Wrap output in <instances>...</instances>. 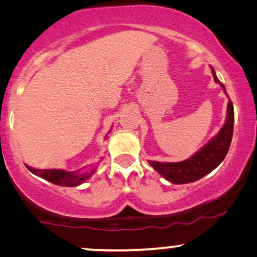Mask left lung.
I'll return each instance as SVG.
<instances>
[{"label": "left lung", "instance_id": "left-lung-1", "mask_svg": "<svg viewBox=\"0 0 257 257\" xmlns=\"http://www.w3.org/2000/svg\"><path fill=\"white\" fill-rule=\"evenodd\" d=\"M212 75L216 83L225 87L218 78L216 77L215 69L212 68ZM234 128V109L233 102L228 101L227 108V119L223 128L219 133L206 144L200 151H197L190 159L182 161V162H157V161H150V165L155 168L163 178L170 180L174 184H185V183L195 182V180L202 178L213 171L222 161L224 160L225 155L229 150L230 143L233 138Z\"/></svg>", "mask_w": 257, "mask_h": 257}]
</instances>
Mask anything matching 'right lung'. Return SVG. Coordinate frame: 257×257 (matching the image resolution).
<instances>
[{
  "mask_svg": "<svg viewBox=\"0 0 257 257\" xmlns=\"http://www.w3.org/2000/svg\"><path fill=\"white\" fill-rule=\"evenodd\" d=\"M27 168L36 176L49 180L53 184L63 185V187H77L89 179L96 171V168H92L87 172L79 173V172H67L62 170H35L29 166H27Z\"/></svg>",
  "mask_w": 257,
  "mask_h": 257,
  "instance_id": "add662e5",
  "label": "right lung"
}]
</instances>
